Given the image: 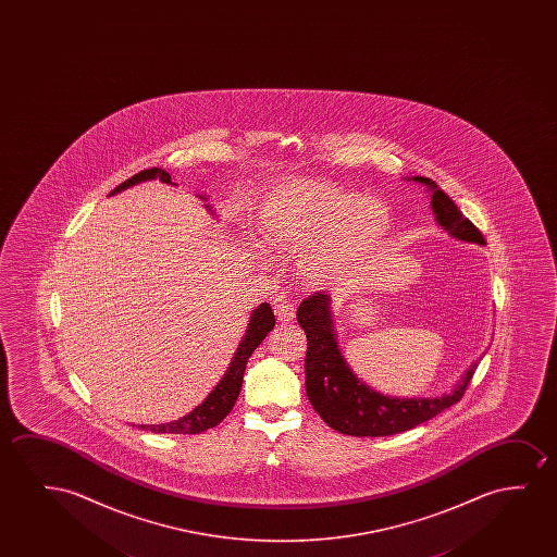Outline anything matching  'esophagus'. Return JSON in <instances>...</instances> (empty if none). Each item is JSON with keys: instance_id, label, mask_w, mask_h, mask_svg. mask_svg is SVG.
I'll use <instances>...</instances> for the list:
<instances>
[{"instance_id": "1", "label": "esophagus", "mask_w": 557, "mask_h": 557, "mask_svg": "<svg viewBox=\"0 0 557 557\" xmlns=\"http://www.w3.org/2000/svg\"><path fill=\"white\" fill-rule=\"evenodd\" d=\"M274 312L277 315V320L287 323V321H293V318H295V305L283 297L275 298Z\"/></svg>"}]
</instances>
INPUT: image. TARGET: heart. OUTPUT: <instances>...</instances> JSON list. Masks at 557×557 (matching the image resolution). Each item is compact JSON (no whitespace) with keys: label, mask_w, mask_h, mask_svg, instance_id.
<instances>
[{"label":"heart","mask_w":557,"mask_h":557,"mask_svg":"<svg viewBox=\"0 0 557 557\" xmlns=\"http://www.w3.org/2000/svg\"><path fill=\"white\" fill-rule=\"evenodd\" d=\"M392 226L388 206L358 190L312 178L277 184L260 203V239L298 252V270L312 282L343 283L379 252Z\"/></svg>","instance_id":"1"}]
</instances>
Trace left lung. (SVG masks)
<instances>
[{
  "label": "left lung",
  "instance_id": "1",
  "mask_svg": "<svg viewBox=\"0 0 557 557\" xmlns=\"http://www.w3.org/2000/svg\"><path fill=\"white\" fill-rule=\"evenodd\" d=\"M405 181L422 184L432 196L435 222L450 237L468 244L485 245L480 230L466 219L455 201L430 178L411 176ZM298 325L308 338L306 351V394L315 412L336 432L356 437H382L401 434L420 422L445 411L465 394L480 359L466 369L457 384L442 396H384L359 381L351 371L336 341L335 320L331 312V295L318 290L306 297L297 310Z\"/></svg>",
  "mask_w": 557,
  "mask_h": 557
}]
</instances>
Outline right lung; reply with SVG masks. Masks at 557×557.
<instances>
[{
  "label": "right lung",
  "mask_w": 557,
  "mask_h": 557,
  "mask_svg": "<svg viewBox=\"0 0 557 557\" xmlns=\"http://www.w3.org/2000/svg\"><path fill=\"white\" fill-rule=\"evenodd\" d=\"M160 181L163 184H171V175L163 169L152 168L140 171L135 176L127 178L125 183L120 184L117 188L110 191L108 196H115L120 191L133 188L140 183H148V181ZM199 199L207 201V196H198ZM209 213H214L213 207L206 206ZM275 318L272 308L268 302H262L259 308H255L245 329V336L242 338V343L237 346L234 358L230 361V367L226 369V373L222 376L219 384L211 389V394L201 401V404L194 409V411L184 414L178 420L173 422H165V424H138V428L143 430H150L153 434H201L209 428H214L216 424H221L222 419L232 411V407L236 405L237 396H239V389H242V382H244L245 366L251 358L252 351L259 348V344L267 338L268 333L274 329Z\"/></svg>",
  "instance_id": "obj_1"
}]
</instances>
